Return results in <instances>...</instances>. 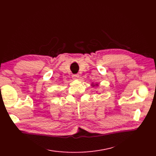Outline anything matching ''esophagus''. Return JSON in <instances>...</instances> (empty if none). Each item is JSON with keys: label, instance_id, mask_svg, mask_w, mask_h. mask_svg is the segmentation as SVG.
I'll return each instance as SVG.
<instances>
[{"label": "esophagus", "instance_id": "esophagus-1", "mask_svg": "<svg viewBox=\"0 0 156 156\" xmlns=\"http://www.w3.org/2000/svg\"><path fill=\"white\" fill-rule=\"evenodd\" d=\"M80 77V75L78 74H74L73 75V78L74 79V80H76V79H78Z\"/></svg>", "mask_w": 156, "mask_h": 156}]
</instances>
